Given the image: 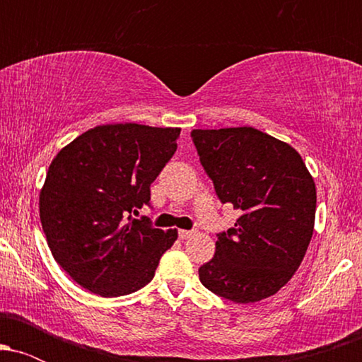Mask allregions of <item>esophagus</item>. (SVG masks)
<instances>
[{
  "instance_id": "esophagus-1",
  "label": "esophagus",
  "mask_w": 362,
  "mask_h": 362,
  "mask_svg": "<svg viewBox=\"0 0 362 362\" xmlns=\"http://www.w3.org/2000/svg\"><path fill=\"white\" fill-rule=\"evenodd\" d=\"M194 235V231H189V230H178V236H180L182 240L185 238H190V236Z\"/></svg>"
}]
</instances>
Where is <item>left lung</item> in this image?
<instances>
[{
	"mask_svg": "<svg viewBox=\"0 0 362 362\" xmlns=\"http://www.w3.org/2000/svg\"><path fill=\"white\" fill-rule=\"evenodd\" d=\"M190 136L219 201L242 213L218 235L199 279L224 300H265L288 284L310 245L313 178L296 149L259 129H194Z\"/></svg>",
	"mask_w": 362,
	"mask_h": 362,
	"instance_id": "8db88e82",
	"label": "left lung"
}]
</instances>
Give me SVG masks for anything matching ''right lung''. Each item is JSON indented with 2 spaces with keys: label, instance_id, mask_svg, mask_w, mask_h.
<instances>
[{
  "label": "right lung",
  "instance_id": "obj_1",
  "mask_svg": "<svg viewBox=\"0 0 362 362\" xmlns=\"http://www.w3.org/2000/svg\"><path fill=\"white\" fill-rule=\"evenodd\" d=\"M178 127L107 124L54 158L40 190V223L57 264L81 288L115 298L146 286L177 230L134 219L177 151Z\"/></svg>",
  "mask_w": 362,
  "mask_h": 362
}]
</instances>
